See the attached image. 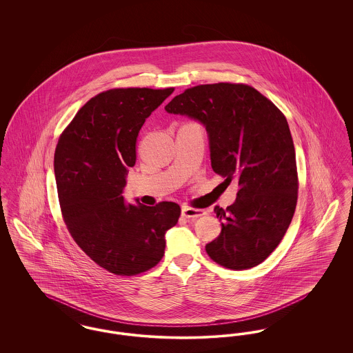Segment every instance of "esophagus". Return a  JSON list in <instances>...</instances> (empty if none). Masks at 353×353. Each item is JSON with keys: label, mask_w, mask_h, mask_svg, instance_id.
I'll use <instances>...</instances> for the list:
<instances>
[{"label": "esophagus", "mask_w": 353, "mask_h": 353, "mask_svg": "<svg viewBox=\"0 0 353 353\" xmlns=\"http://www.w3.org/2000/svg\"><path fill=\"white\" fill-rule=\"evenodd\" d=\"M181 214L183 217L188 219H196L199 217H202L206 214L205 210L202 209H194V208H189V206H184L183 210H181Z\"/></svg>", "instance_id": "34e87169"}]
</instances>
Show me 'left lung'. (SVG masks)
I'll return each mask as SVG.
<instances>
[{
	"label": "left lung",
	"mask_w": 353,
	"mask_h": 353,
	"mask_svg": "<svg viewBox=\"0 0 353 353\" xmlns=\"http://www.w3.org/2000/svg\"><path fill=\"white\" fill-rule=\"evenodd\" d=\"M169 114L196 119L209 134L213 170L238 183L236 200L214 206L221 234L205 246L230 270L252 269L276 249L298 201L295 148L282 111L243 83L200 84L165 105Z\"/></svg>",
	"instance_id": "8db88e82"
}]
</instances>
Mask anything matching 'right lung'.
Instances as JSON below:
<instances>
[{
  "label": "right lung",
  "mask_w": 353,
  "mask_h": 353,
  "mask_svg": "<svg viewBox=\"0 0 353 353\" xmlns=\"http://www.w3.org/2000/svg\"><path fill=\"white\" fill-rule=\"evenodd\" d=\"M173 87L111 88L84 104L59 136L54 172L68 230L98 266L123 276L154 268L165 233L181 214L176 202L125 205V176L136 163V140L145 119Z\"/></svg>",
  "instance_id": "right-lung-1"
}]
</instances>
